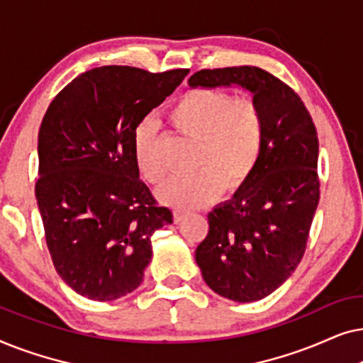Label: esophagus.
I'll list each match as a JSON object with an SVG mask.
<instances>
[{
	"mask_svg": "<svg viewBox=\"0 0 363 363\" xmlns=\"http://www.w3.org/2000/svg\"><path fill=\"white\" fill-rule=\"evenodd\" d=\"M185 216H186L185 211H182V210H175V211H173V220H175V223L183 221V220H185Z\"/></svg>",
	"mask_w": 363,
	"mask_h": 363,
	"instance_id": "obj_1",
	"label": "esophagus"
}]
</instances>
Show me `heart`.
<instances>
[{
  "mask_svg": "<svg viewBox=\"0 0 363 363\" xmlns=\"http://www.w3.org/2000/svg\"><path fill=\"white\" fill-rule=\"evenodd\" d=\"M168 122L182 135L198 142V172L168 182L158 193L163 203L177 208L206 206L218 200L223 188L235 193L255 175L266 145V116L252 96L191 89L170 107ZM133 157L147 182H165L168 168L158 150L155 123H138L133 132Z\"/></svg>",
  "mask_w": 363,
  "mask_h": 363,
  "instance_id": "obj_1",
  "label": "heart"
}]
</instances>
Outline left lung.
Listing matches in <instances>:
<instances>
[{
  "mask_svg": "<svg viewBox=\"0 0 363 363\" xmlns=\"http://www.w3.org/2000/svg\"><path fill=\"white\" fill-rule=\"evenodd\" d=\"M190 87L240 86L266 116V145L241 190L208 215V236L195 259L210 289L252 302L274 292L304 256L319 205V140L304 102L289 86L255 66L201 69Z\"/></svg>",
  "mask_w": 363,
  "mask_h": 363,
  "instance_id": "1",
  "label": "left lung"
}]
</instances>
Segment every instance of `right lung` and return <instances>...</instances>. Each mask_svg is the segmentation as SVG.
Instances as JSON below:
<instances>
[{"label":"right lung","mask_w":363,"mask_h":363,"mask_svg":"<svg viewBox=\"0 0 363 363\" xmlns=\"http://www.w3.org/2000/svg\"><path fill=\"white\" fill-rule=\"evenodd\" d=\"M186 74L96 67L67 84L43 118L36 200L48 250L61 279L87 299L135 291L152 235L173 223L140 180L133 132Z\"/></svg>","instance_id":"obj_1"}]
</instances>
